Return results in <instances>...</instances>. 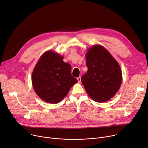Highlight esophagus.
Returning <instances> with one entry per match:
<instances>
[{
	"mask_svg": "<svg viewBox=\"0 0 148 148\" xmlns=\"http://www.w3.org/2000/svg\"><path fill=\"white\" fill-rule=\"evenodd\" d=\"M77 80L78 83H81V77H78L77 78Z\"/></svg>",
	"mask_w": 148,
	"mask_h": 148,
	"instance_id": "34e87169",
	"label": "esophagus"
}]
</instances>
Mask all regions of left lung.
<instances>
[{"label":"left lung","mask_w":148,"mask_h":148,"mask_svg":"<svg viewBox=\"0 0 148 148\" xmlns=\"http://www.w3.org/2000/svg\"><path fill=\"white\" fill-rule=\"evenodd\" d=\"M87 73L82 82L88 96L96 102H106L113 97L122 82L118 62L103 46L95 45L86 53Z\"/></svg>","instance_id":"obj_1"}]
</instances>
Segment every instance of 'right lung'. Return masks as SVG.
Returning <instances> with one entry per match:
<instances>
[{"label": "right lung", "instance_id": "obj_1", "mask_svg": "<svg viewBox=\"0 0 148 148\" xmlns=\"http://www.w3.org/2000/svg\"><path fill=\"white\" fill-rule=\"evenodd\" d=\"M64 57L47 51L40 57L32 74L34 91L42 100L51 104L61 101L78 81L71 75V66Z\"/></svg>", "mask_w": 148, "mask_h": 148}]
</instances>
